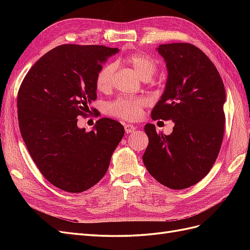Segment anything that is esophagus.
Returning <instances> with one entry per match:
<instances>
[{"instance_id": "1", "label": "esophagus", "mask_w": 250, "mask_h": 250, "mask_svg": "<svg viewBox=\"0 0 250 250\" xmlns=\"http://www.w3.org/2000/svg\"><path fill=\"white\" fill-rule=\"evenodd\" d=\"M124 128H125V132L126 133H131V132H133L135 130V127L133 125H131V124H126L124 126Z\"/></svg>"}]
</instances>
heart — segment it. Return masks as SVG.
Listing matches in <instances>:
<instances>
[{"label":"heart","instance_id":"1","mask_svg":"<svg viewBox=\"0 0 250 250\" xmlns=\"http://www.w3.org/2000/svg\"><path fill=\"white\" fill-rule=\"evenodd\" d=\"M124 62L130 65L139 74V76L145 81L150 80L157 71V62L142 52H135L127 55ZM117 65L115 62H108L100 67L98 71L95 84L99 92L106 93L110 90L115 83ZM145 101L140 98H119L118 100L107 104L106 111L110 116L125 121H135L141 118Z\"/></svg>","mask_w":250,"mask_h":250}]
</instances>
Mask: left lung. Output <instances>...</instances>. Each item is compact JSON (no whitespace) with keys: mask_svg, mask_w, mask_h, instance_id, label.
I'll use <instances>...</instances> for the list:
<instances>
[{"mask_svg":"<svg viewBox=\"0 0 250 250\" xmlns=\"http://www.w3.org/2000/svg\"><path fill=\"white\" fill-rule=\"evenodd\" d=\"M168 78L152 120H172L173 131L145 125L149 144L143 155L148 172L173 190L200 181L216 162L224 133L225 88L218 70L197 47L188 42L161 44Z\"/></svg>","mask_w":250,"mask_h":250,"instance_id":"8db88e82","label":"left lung"}]
</instances>
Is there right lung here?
Segmentation results:
<instances>
[{
    "label": "right lung",
    "instance_id": "obj_1",
    "mask_svg": "<svg viewBox=\"0 0 250 250\" xmlns=\"http://www.w3.org/2000/svg\"><path fill=\"white\" fill-rule=\"evenodd\" d=\"M119 52L105 46L62 44L29 70L18 94L21 138L36 167L49 183L65 192L81 193L107 172L124 127L108 118L93 130L77 126L97 99L95 78L102 63Z\"/></svg>",
    "mask_w": 250,
    "mask_h": 250
}]
</instances>
